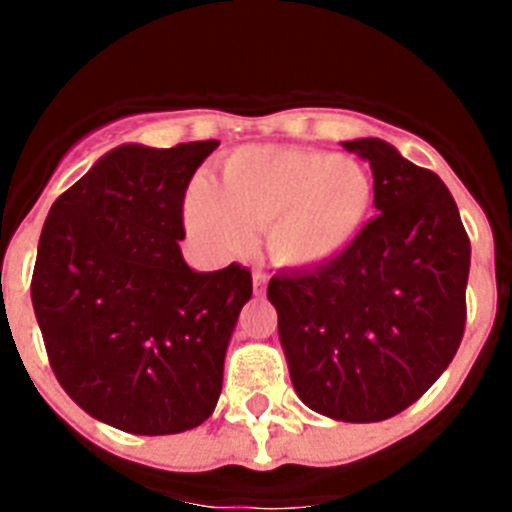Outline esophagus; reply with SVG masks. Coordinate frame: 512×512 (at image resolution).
<instances>
[{
  "label": "esophagus",
  "instance_id": "obj_1",
  "mask_svg": "<svg viewBox=\"0 0 512 512\" xmlns=\"http://www.w3.org/2000/svg\"><path fill=\"white\" fill-rule=\"evenodd\" d=\"M266 271L264 269H253V287H256V292H261V289H264V284H266Z\"/></svg>",
  "mask_w": 512,
  "mask_h": 512
}]
</instances>
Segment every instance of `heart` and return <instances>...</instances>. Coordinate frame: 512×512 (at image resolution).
<instances>
[{
    "label": "heart",
    "mask_w": 512,
    "mask_h": 512,
    "mask_svg": "<svg viewBox=\"0 0 512 512\" xmlns=\"http://www.w3.org/2000/svg\"><path fill=\"white\" fill-rule=\"evenodd\" d=\"M374 205L359 161L315 148L243 146L220 166L217 184L197 179L184 215L205 246L233 251L266 228L279 264L320 266L356 241Z\"/></svg>",
    "instance_id": "1"
}]
</instances>
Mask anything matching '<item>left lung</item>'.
<instances>
[{"mask_svg": "<svg viewBox=\"0 0 512 512\" xmlns=\"http://www.w3.org/2000/svg\"><path fill=\"white\" fill-rule=\"evenodd\" d=\"M369 161L377 217L328 264L279 271L271 305L295 392L343 423L410 408L451 364L467 323L469 235L446 184L379 138Z\"/></svg>", "mask_w": 512, "mask_h": 512, "instance_id": "obj_1", "label": "left lung"}]
</instances>
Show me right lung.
<instances>
[{
  "label": "right lung",
  "mask_w": 512,
  "mask_h": 512,
  "mask_svg": "<svg viewBox=\"0 0 512 512\" xmlns=\"http://www.w3.org/2000/svg\"><path fill=\"white\" fill-rule=\"evenodd\" d=\"M220 140L112 148L53 202L35 259V318L48 361L84 413L135 436L197 428L251 271H194L182 256L184 192Z\"/></svg>",
  "instance_id": "right-lung-1"
}]
</instances>
